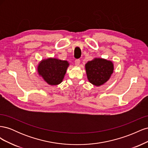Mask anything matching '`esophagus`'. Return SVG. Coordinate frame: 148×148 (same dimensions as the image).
Masks as SVG:
<instances>
[{
  "label": "esophagus",
  "mask_w": 148,
  "mask_h": 148,
  "mask_svg": "<svg viewBox=\"0 0 148 148\" xmlns=\"http://www.w3.org/2000/svg\"><path fill=\"white\" fill-rule=\"evenodd\" d=\"M75 65H77V66H78V65H79V64H80V60H79V59H77V60H75Z\"/></svg>",
  "instance_id": "1"
}]
</instances>
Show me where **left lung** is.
I'll return each instance as SVG.
<instances>
[{
	"instance_id": "8db88e82",
	"label": "left lung",
	"mask_w": 148,
	"mask_h": 148,
	"mask_svg": "<svg viewBox=\"0 0 148 148\" xmlns=\"http://www.w3.org/2000/svg\"><path fill=\"white\" fill-rule=\"evenodd\" d=\"M85 69L89 82L99 86L110 78L114 71V65L111 61L96 58L86 64Z\"/></svg>"
}]
</instances>
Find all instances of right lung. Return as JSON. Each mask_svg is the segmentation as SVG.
Instances as JSON below:
<instances>
[{
    "mask_svg": "<svg viewBox=\"0 0 148 148\" xmlns=\"http://www.w3.org/2000/svg\"><path fill=\"white\" fill-rule=\"evenodd\" d=\"M69 65L66 60L49 58L40 62L38 71L49 84L57 85L63 80Z\"/></svg>",
    "mask_w": 148,
    "mask_h": 148,
    "instance_id": "add662e5",
    "label": "right lung"
}]
</instances>
